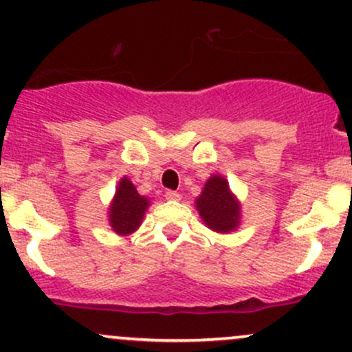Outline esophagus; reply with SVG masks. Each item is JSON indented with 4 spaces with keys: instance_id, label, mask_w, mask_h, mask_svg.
I'll list each match as a JSON object with an SVG mask.
<instances>
[{
    "instance_id": "obj_1",
    "label": "esophagus",
    "mask_w": 352,
    "mask_h": 352,
    "mask_svg": "<svg viewBox=\"0 0 352 352\" xmlns=\"http://www.w3.org/2000/svg\"><path fill=\"white\" fill-rule=\"evenodd\" d=\"M165 199L177 201V200H180V193L175 192V190H167V192H165Z\"/></svg>"
}]
</instances>
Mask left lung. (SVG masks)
<instances>
[{
    "label": "left lung",
    "mask_w": 352,
    "mask_h": 352,
    "mask_svg": "<svg viewBox=\"0 0 352 352\" xmlns=\"http://www.w3.org/2000/svg\"><path fill=\"white\" fill-rule=\"evenodd\" d=\"M195 207L205 225L213 232L230 233L240 225V201L230 192L225 177H210L201 195L195 200Z\"/></svg>",
    "instance_id": "8db88e82"
}]
</instances>
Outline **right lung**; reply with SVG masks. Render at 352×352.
<instances>
[{"instance_id": "add662e5", "label": "right lung", "mask_w": 352, "mask_h": 352, "mask_svg": "<svg viewBox=\"0 0 352 352\" xmlns=\"http://www.w3.org/2000/svg\"><path fill=\"white\" fill-rule=\"evenodd\" d=\"M147 207L148 199L139 195L134 184L124 177L117 185L114 200L109 208V223L117 235H131L142 223Z\"/></svg>"}]
</instances>
